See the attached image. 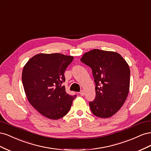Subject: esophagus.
<instances>
[{"mask_svg": "<svg viewBox=\"0 0 151 151\" xmlns=\"http://www.w3.org/2000/svg\"><path fill=\"white\" fill-rule=\"evenodd\" d=\"M79 94L82 96H84V91L83 90L81 91H80V93H79Z\"/></svg>", "mask_w": 151, "mask_h": 151, "instance_id": "34e87169", "label": "esophagus"}]
</instances>
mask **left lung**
<instances>
[{"label":"left lung","instance_id":"8db88e82","mask_svg":"<svg viewBox=\"0 0 151 151\" xmlns=\"http://www.w3.org/2000/svg\"><path fill=\"white\" fill-rule=\"evenodd\" d=\"M81 61L92 69L96 96L89 101L95 116L109 118L124 104L129 92L130 71L119 53L94 49L84 54Z\"/></svg>","mask_w":151,"mask_h":151}]
</instances>
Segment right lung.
<instances>
[{"label": "right lung", "mask_w": 151, "mask_h": 151, "mask_svg": "<svg viewBox=\"0 0 151 151\" xmlns=\"http://www.w3.org/2000/svg\"><path fill=\"white\" fill-rule=\"evenodd\" d=\"M73 59L60 53H40L24 67L22 81L27 98L32 106L50 119L64 116L76 98L67 94L62 86L64 72Z\"/></svg>", "instance_id": "add662e5"}]
</instances>
